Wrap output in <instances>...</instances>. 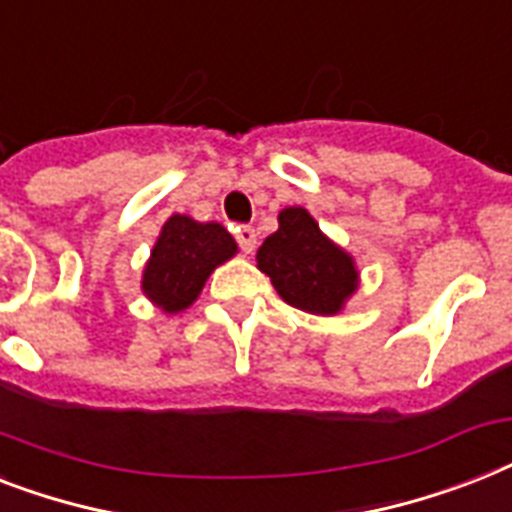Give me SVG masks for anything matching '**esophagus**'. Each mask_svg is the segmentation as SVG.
Wrapping results in <instances>:
<instances>
[{
    "instance_id": "1",
    "label": "esophagus",
    "mask_w": 512,
    "mask_h": 512,
    "mask_svg": "<svg viewBox=\"0 0 512 512\" xmlns=\"http://www.w3.org/2000/svg\"><path fill=\"white\" fill-rule=\"evenodd\" d=\"M236 242L242 247V252H255L257 247V231L252 226H239L236 228Z\"/></svg>"
}]
</instances>
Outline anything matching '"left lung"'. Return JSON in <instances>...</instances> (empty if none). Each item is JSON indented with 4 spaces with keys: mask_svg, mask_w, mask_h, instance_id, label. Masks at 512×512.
Masks as SVG:
<instances>
[{
    "mask_svg": "<svg viewBox=\"0 0 512 512\" xmlns=\"http://www.w3.org/2000/svg\"><path fill=\"white\" fill-rule=\"evenodd\" d=\"M257 268L284 302L313 315H336L357 289V268L323 234L305 207L278 213V231L257 249Z\"/></svg>",
    "mask_w": 512,
    "mask_h": 512,
    "instance_id": "left-lung-1",
    "label": "left lung"
}]
</instances>
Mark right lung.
I'll return each instance as SVG.
<instances>
[{"instance_id": "obj_1", "label": "right lung", "mask_w": 512, "mask_h": 512, "mask_svg": "<svg viewBox=\"0 0 512 512\" xmlns=\"http://www.w3.org/2000/svg\"><path fill=\"white\" fill-rule=\"evenodd\" d=\"M234 255V236L220 223L170 215L152 247L141 289L160 310L181 313L199 297L210 273Z\"/></svg>"}]
</instances>
